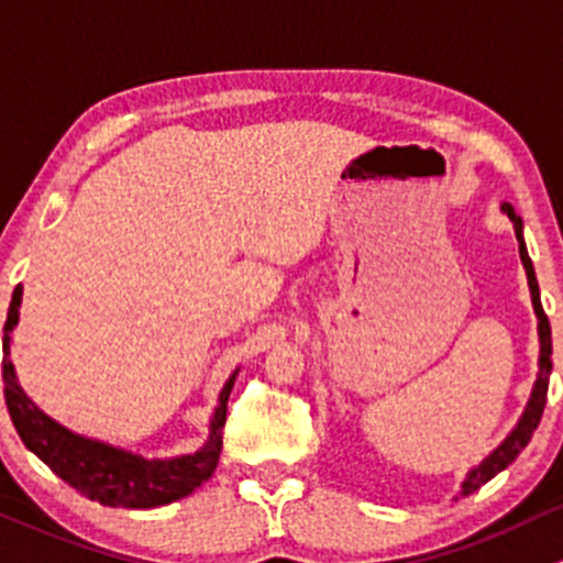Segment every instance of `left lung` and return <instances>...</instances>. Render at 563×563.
I'll list each match as a JSON object with an SVG mask.
<instances>
[{
    "label": "left lung",
    "mask_w": 563,
    "mask_h": 563,
    "mask_svg": "<svg viewBox=\"0 0 563 563\" xmlns=\"http://www.w3.org/2000/svg\"><path fill=\"white\" fill-rule=\"evenodd\" d=\"M504 211H507V217L512 219L515 224V235H518V243H520V260H523V268H526V276H529V287H531V303H534V311H537V320H540V376H537V385H534V393H531L529 398V407H526L523 417H520V422L515 426V431L509 433L507 439H504L501 444L485 457L483 463H479L477 468H472L468 472V477L463 479V488H461V496H468L474 494L477 488H483L488 479H494L501 468H507L509 463L515 461L520 453H523L526 444L531 442V437H534L537 426H540L542 420V411H544V401H548V382H550V371H553V361H550V355H553V341H550V322H548V314H544L542 309V300H540V284H537V276H534V265H531V257L529 252H526V243H523V222H520V217L515 213V208L509 206V202H504Z\"/></svg>",
    "instance_id": "left-lung-1"
}]
</instances>
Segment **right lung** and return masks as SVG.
<instances>
[{
    "mask_svg": "<svg viewBox=\"0 0 563 563\" xmlns=\"http://www.w3.org/2000/svg\"><path fill=\"white\" fill-rule=\"evenodd\" d=\"M21 292L23 289L19 284L13 289L8 322H4L2 361L4 401H8L10 420H13L21 442L40 461L48 463L51 472L59 474L67 485H73L91 501L106 504V507H162V504H170L200 488L213 474L219 453H222V428L228 420V398L233 390L235 374L230 376L222 396H219V407L211 420V437L195 455H181L173 457V461H146V457L124 453V450L110 448V444L91 442V439L67 431L48 415H43L19 387L13 363H10V330L19 322Z\"/></svg>",
    "mask_w": 563,
    "mask_h": 563,
    "instance_id": "add662e5",
    "label": "right lung"
}]
</instances>
